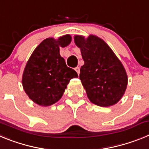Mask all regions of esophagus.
<instances>
[{"mask_svg": "<svg viewBox=\"0 0 149 149\" xmlns=\"http://www.w3.org/2000/svg\"><path fill=\"white\" fill-rule=\"evenodd\" d=\"M74 70L77 72V74H80V68H79V67H76V68H74Z\"/></svg>", "mask_w": 149, "mask_h": 149, "instance_id": "obj_1", "label": "esophagus"}]
</instances>
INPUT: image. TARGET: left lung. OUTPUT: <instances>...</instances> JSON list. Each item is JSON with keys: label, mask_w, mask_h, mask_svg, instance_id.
<instances>
[{"label": "left lung", "mask_w": 149, "mask_h": 149, "mask_svg": "<svg viewBox=\"0 0 149 149\" xmlns=\"http://www.w3.org/2000/svg\"><path fill=\"white\" fill-rule=\"evenodd\" d=\"M84 61L80 80L92 103L101 107L114 105L122 98L127 75L120 60L103 39L94 35L85 39L74 36Z\"/></svg>", "instance_id": "8db88e82"}]
</instances>
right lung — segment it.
Listing matches in <instances>:
<instances>
[{
  "label": "right lung",
  "mask_w": 149,
  "mask_h": 149,
  "mask_svg": "<svg viewBox=\"0 0 149 149\" xmlns=\"http://www.w3.org/2000/svg\"><path fill=\"white\" fill-rule=\"evenodd\" d=\"M70 35L54 39L48 38L36 47L27 61L22 85L29 98L41 106L54 104L62 98L71 79L77 73L65 64L60 47L70 44Z\"/></svg>",
  "instance_id": "obj_1"
}]
</instances>
